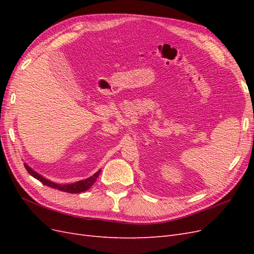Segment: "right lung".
I'll return each instance as SVG.
<instances>
[{
  "label": "right lung",
  "instance_id": "obj_1",
  "mask_svg": "<svg viewBox=\"0 0 254 254\" xmlns=\"http://www.w3.org/2000/svg\"><path fill=\"white\" fill-rule=\"evenodd\" d=\"M26 171L28 172L29 175H32L34 178H36L37 180H39L40 182H42L44 186H48L50 188L53 189H57L59 190H63V191H66V193H71V194H75V193H81V191H84L89 190L92 186H93L94 182L96 181L97 177L101 173V171H98L97 173H95L93 176H91L90 178H87L84 180L78 181V182H75V183H71V184H57V183H54L48 179H45L44 177H42L41 175L37 174L36 172H34L32 168L29 166H27L26 164H24Z\"/></svg>",
  "mask_w": 254,
  "mask_h": 254
}]
</instances>
